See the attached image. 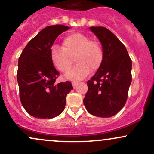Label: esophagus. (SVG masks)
<instances>
[{"mask_svg":"<svg viewBox=\"0 0 154 154\" xmlns=\"http://www.w3.org/2000/svg\"><path fill=\"white\" fill-rule=\"evenodd\" d=\"M72 86H73V88H77V86L78 85L79 82H72Z\"/></svg>","mask_w":154,"mask_h":154,"instance_id":"obj_1","label":"esophagus"}]
</instances>
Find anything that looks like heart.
Here are the masks:
<instances>
[{
    "label": "heart",
    "instance_id": "b5f03b06",
    "mask_svg": "<svg viewBox=\"0 0 154 154\" xmlns=\"http://www.w3.org/2000/svg\"><path fill=\"white\" fill-rule=\"evenodd\" d=\"M77 64L67 78L79 80L89 75L91 69L97 71L101 66L104 54L98 43L79 32L66 35L63 40V46L54 45L51 47V60L54 66L62 73H67L71 69L73 59Z\"/></svg>",
    "mask_w": 154,
    "mask_h": 154
}]
</instances>
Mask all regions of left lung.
Here are the masks:
<instances>
[{
    "mask_svg": "<svg viewBox=\"0 0 154 154\" xmlns=\"http://www.w3.org/2000/svg\"><path fill=\"white\" fill-rule=\"evenodd\" d=\"M90 29L100 40L104 58L101 66L87 82L83 103L92 115L111 117L126 103L132 82V61L124 44L109 29L103 26Z\"/></svg>",
    "mask_w": 154,
    "mask_h": 154,
    "instance_id": "obj_1",
    "label": "left lung"
}]
</instances>
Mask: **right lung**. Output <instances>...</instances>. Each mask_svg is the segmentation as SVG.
<instances>
[{"mask_svg":"<svg viewBox=\"0 0 154 154\" xmlns=\"http://www.w3.org/2000/svg\"><path fill=\"white\" fill-rule=\"evenodd\" d=\"M69 26L56 24L42 29L29 40L19 58L17 81L21 103L35 118L51 119L64 110L71 82L56 83L59 72L51 60V48Z\"/></svg>","mask_w":154,"mask_h":154,"instance_id":"right-lung-1","label":"right lung"}]
</instances>
